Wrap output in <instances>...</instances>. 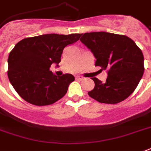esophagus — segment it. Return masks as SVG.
Masks as SVG:
<instances>
[{
  "instance_id": "34e87169",
  "label": "esophagus",
  "mask_w": 151,
  "mask_h": 151,
  "mask_svg": "<svg viewBox=\"0 0 151 151\" xmlns=\"http://www.w3.org/2000/svg\"><path fill=\"white\" fill-rule=\"evenodd\" d=\"M83 79V76H76V80H82Z\"/></svg>"
}]
</instances>
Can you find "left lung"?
Instances as JSON below:
<instances>
[{"label": "left lung", "instance_id": "8db88e82", "mask_svg": "<svg viewBox=\"0 0 151 151\" xmlns=\"http://www.w3.org/2000/svg\"><path fill=\"white\" fill-rule=\"evenodd\" d=\"M80 38L96 58L95 66L108 70L105 82L92 78L95 87L88 92L100 103L117 104L131 95L143 76L144 57L139 47L125 35L108 32L82 34Z\"/></svg>", "mask_w": 151, "mask_h": 151}]
</instances>
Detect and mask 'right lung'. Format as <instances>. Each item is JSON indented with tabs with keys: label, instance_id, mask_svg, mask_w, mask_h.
I'll use <instances>...</instances> for the list:
<instances>
[{
	"label": "right lung",
	"instance_id": "obj_1",
	"mask_svg": "<svg viewBox=\"0 0 151 151\" xmlns=\"http://www.w3.org/2000/svg\"><path fill=\"white\" fill-rule=\"evenodd\" d=\"M80 34H49L24 38L11 50L8 59V77L18 95L30 104H54L67 93L75 80L71 74L57 76L50 65L61 61L63 50L79 40Z\"/></svg>",
	"mask_w": 151,
	"mask_h": 151
}]
</instances>
